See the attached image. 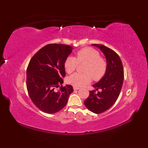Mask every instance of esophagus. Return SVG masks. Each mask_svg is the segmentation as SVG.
<instances>
[{
  "label": "esophagus",
  "instance_id": "1",
  "mask_svg": "<svg viewBox=\"0 0 148 148\" xmlns=\"http://www.w3.org/2000/svg\"><path fill=\"white\" fill-rule=\"evenodd\" d=\"M73 88H74V90H79L80 89V88L77 87V86H74Z\"/></svg>",
  "mask_w": 148,
  "mask_h": 148
}]
</instances>
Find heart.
I'll use <instances>...</instances> for the list:
<instances>
[{
    "label": "heart",
    "instance_id": "obj_1",
    "mask_svg": "<svg viewBox=\"0 0 148 148\" xmlns=\"http://www.w3.org/2000/svg\"><path fill=\"white\" fill-rule=\"evenodd\" d=\"M100 56V53L97 49L86 47L76 53V57L68 56L65 60L64 67L69 74L76 70L78 64H86L84 69L86 73L73 74L69 77L68 83L74 86L81 87L90 83L92 78L95 80L100 79L107 70V62Z\"/></svg>",
    "mask_w": 148,
    "mask_h": 148
}]
</instances>
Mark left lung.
Instances as JSON below:
<instances>
[{
    "label": "left lung",
    "mask_w": 148,
    "mask_h": 148,
    "mask_svg": "<svg viewBox=\"0 0 148 148\" xmlns=\"http://www.w3.org/2000/svg\"><path fill=\"white\" fill-rule=\"evenodd\" d=\"M92 45L104 54L107 70L102 79L93 84L95 90L90 91V95L84 103L90 111L100 114L109 109L117 100L123 83L124 71L121 59L115 51L103 45ZM99 89L100 92H96Z\"/></svg>",
    "instance_id": "left-lung-1"
}]
</instances>
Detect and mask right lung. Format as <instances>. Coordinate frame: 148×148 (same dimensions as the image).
Returning a JSON list of instances; mask_svg holds the SVG:
<instances>
[{"instance_id":"add662e5","label":"right lung","mask_w":148,"mask_h":148,"mask_svg":"<svg viewBox=\"0 0 148 148\" xmlns=\"http://www.w3.org/2000/svg\"><path fill=\"white\" fill-rule=\"evenodd\" d=\"M72 47L50 44L39 49L31 58L27 69V88L30 98L40 111L48 114L57 112L64 108L73 87L64 83L65 60Z\"/></svg>"}]
</instances>
